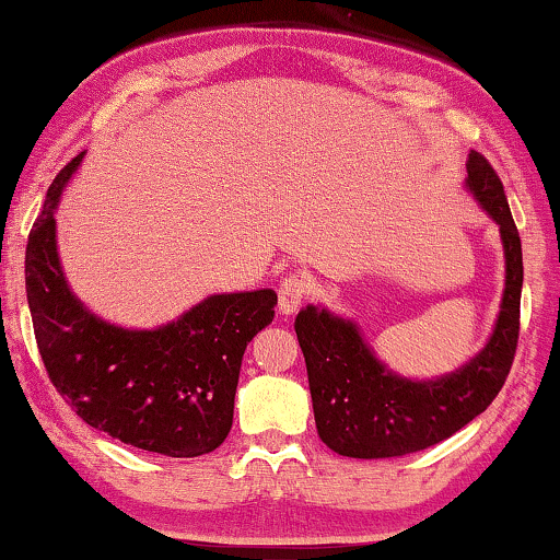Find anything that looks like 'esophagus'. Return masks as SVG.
Instances as JSON below:
<instances>
[{"label":"esophagus","mask_w":560,"mask_h":560,"mask_svg":"<svg viewBox=\"0 0 560 560\" xmlns=\"http://www.w3.org/2000/svg\"><path fill=\"white\" fill-rule=\"evenodd\" d=\"M310 294V281L299 273H289L287 279L279 283V312L281 314H294L302 302Z\"/></svg>","instance_id":"1"}]
</instances>
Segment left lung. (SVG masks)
Returning <instances> with one entry per match:
<instances>
[{
    "mask_svg": "<svg viewBox=\"0 0 560 560\" xmlns=\"http://www.w3.org/2000/svg\"><path fill=\"white\" fill-rule=\"evenodd\" d=\"M467 187L500 225L505 243V296L490 342L456 373L406 381L377 360L352 322L306 306L294 322L310 375L317 434L332 452L355 459H390L439 444L498 398L513 368L520 335L523 248L498 172L469 154Z\"/></svg>",
    "mask_w": 560,
    "mask_h": 560,
    "instance_id": "8db88e82",
    "label": "left lung"
}]
</instances>
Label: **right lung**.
<instances>
[{
  "instance_id": "add662e5",
  "label": "right lung",
  "mask_w": 560,
  "mask_h": 560,
  "mask_svg": "<svg viewBox=\"0 0 560 560\" xmlns=\"http://www.w3.org/2000/svg\"><path fill=\"white\" fill-rule=\"evenodd\" d=\"M83 154L58 172L27 238L25 283L47 377L89 423L144 452L202 456L233 427L246 345L271 325V289L208 296L160 329L93 317L68 289L55 248V205Z\"/></svg>"
}]
</instances>
